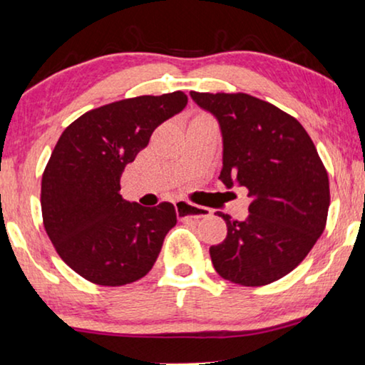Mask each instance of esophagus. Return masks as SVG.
Segmentation results:
<instances>
[{
    "label": "esophagus",
    "mask_w": 365,
    "mask_h": 365,
    "mask_svg": "<svg viewBox=\"0 0 365 365\" xmlns=\"http://www.w3.org/2000/svg\"><path fill=\"white\" fill-rule=\"evenodd\" d=\"M175 208H177V215L180 220H200V218L210 217L208 208L193 205L188 200H178L175 203Z\"/></svg>",
    "instance_id": "esophagus-1"
}]
</instances>
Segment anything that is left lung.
I'll list each match as a JSON object with an SVG mask.
<instances>
[{"label":"left lung","mask_w":365,"mask_h":365,"mask_svg":"<svg viewBox=\"0 0 365 365\" xmlns=\"http://www.w3.org/2000/svg\"><path fill=\"white\" fill-rule=\"evenodd\" d=\"M193 101L217 116L223 137L220 180L249 190L247 220L227 223L210 247L217 274L262 287L290 274L322 235L330 205L329 175L305 128L275 105L247 93H198Z\"/></svg>","instance_id":"left-lung-1"}]
</instances>
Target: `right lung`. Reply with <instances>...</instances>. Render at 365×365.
<instances>
[{"instance_id":"1","label":"right lung","mask_w":365,"mask_h":365,"mask_svg":"<svg viewBox=\"0 0 365 365\" xmlns=\"http://www.w3.org/2000/svg\"><path fill=\"white\" fill-rule=\"evenodd\" d=\"M187 103L183 91L113 101L76 118L55 145L41 178L43 225L61 260L88 282L118 287L152 270L177 212L170 202H126L120 178Z\"/></svg>"}]
</instances>
